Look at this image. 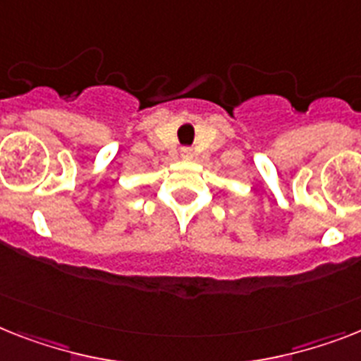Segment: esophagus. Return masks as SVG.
<instances>
[{
	"mask_svg": "<svg viewBox=\"0 0 361 361\" xmlns=\"http://www.w3.org/2000/svg\"><path fill=\"white\" fill-rule=\"evenodd\" d=\"M180 154H183V159H193V149L192 147H183V149H180Z\"/></svg>",
	"mask_w": 361,
	"mask_h": 361,
	"instance_id": "1",
	"label": "esophagus"
}]
</instances>
